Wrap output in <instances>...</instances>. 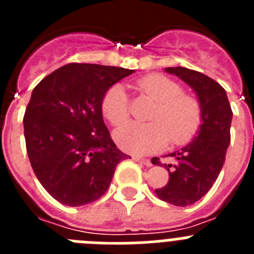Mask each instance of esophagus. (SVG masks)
<instances>
[{"label":"esophagus","mask_w":254,"mask_h":254,"mask_svg":"<svg viewBox=\"0 0 254 254\" xmlns=\"http://www.w3.org/2000/svg\"><path fill=\"white\" fill-rule=\"evenodd\" d=\"M134 161H138V163L143 164V165H146V167H151L152 164L149 159H143V158H138V156H133Z\"/></svg>","instance_id":"obj_1"}]
</instances>
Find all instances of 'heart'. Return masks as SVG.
Wrapping results in <instances>:
<instances>
[{
	"label": "heart",
	"instance_id": "b5f03b06",
	"mask_svg": "<svg viewBox=\"0 0 254 254\" xmlns=\"http://www.w3.org/2000/svg\"><path fill=\"white\" fill-rule=\"evenodd\" d=\"M138 89L156 102L149 123L129 122L114 132L120 149L133 155L159 151L168 143L182 145L193 137L201 123V107L194 98L185 95L181 85L161 75H150L138 81ZM102 111L112 125H121L129 116L128 95L122 84L108 89Z\"/></svg>",
	"mask_w": 254,
	"mask_h": 254
}]
</instances>
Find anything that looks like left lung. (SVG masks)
<instances>
[{
    "label": "left lung",
    "instance_id": "left-lung-1",
    "mask_svg": "<svg viewBox=\"0 0 254 254\" xmlns=\"http://www.w3.org/2000/svg\"><path fill=\"white\" fill-rule=\"evenodd\" d=\"M165 72L185 81L201 107L197 134L186 146L167 155L173 163L161 164L159 158L151 160L169 172L168 185L155 193L165 202L183 207L202 198L219 177L230 143L233 112L224 87L208 76L186 67H167Z\"/></svg>",
    "mask_w": 254,
    "mask_h": 254
}]
</instances>
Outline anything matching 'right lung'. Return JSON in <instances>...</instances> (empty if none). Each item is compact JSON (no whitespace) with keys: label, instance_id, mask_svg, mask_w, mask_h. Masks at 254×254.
<instances>
[{"label":"right lung","instance_id":"right-lung-1","mask_svg":"<svg viewBox=\"0 0 254 254\" xmlns=\"http://www.w3.org/2000/svg\"><path fill=\"white\" fill-rule=\"evenodd\" d=\"M133 72L68 64L34 87L24 116L26 151L38 181L58 202L76 207L99 199L117 164L131 158L111 138L102 102L109 87Z\"/></svg>","mask_w":254,"mask_h":254}]
</instances>
